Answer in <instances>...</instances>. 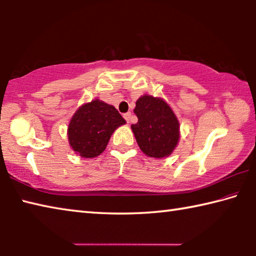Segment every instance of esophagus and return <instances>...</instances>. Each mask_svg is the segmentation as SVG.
<instances>
[{"label":"esophagus","instance_id":"1","mask_svg":"<svg viewBox=\"0 0 256 256\" xmlns=\"http://www.w3.org/2000/svg\"><path fill=\"white\" fill-rule=\"evenodd\" d=\"M124 118L126 120L128 123H130V118H131V112H125V114H124Z\"/></svg>","mask_w":256,"mask_h":256}]
</instances>
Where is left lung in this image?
<instances>
[{
	"label": "left lung",
	"mask_w": 256,
	"mask_h": 256,
	"mask_svg": "<svg viewBox=\"0 0 256 256\" xmlns=\"http://www.w3.org/2000/svg\"><path fill=\"white\" fill-rule=\"evenodd\" d=\"M138 123L131 128L142 152L151 158L172 154L180 140V123L170 105L162 98L144 94L134 108Z\"/></svg>",
	"instance_id": "obj_1"
}]
</instances>
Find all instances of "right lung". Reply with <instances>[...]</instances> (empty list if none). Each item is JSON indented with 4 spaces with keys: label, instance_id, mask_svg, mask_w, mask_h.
Masks as SVG:
<instances>
[{
    "label": "right lung",
    "instance_id": "obj_1",
    "mask_svg": "<svg viewBox=\"0 0 256 256\" xmlns=\"http://www.w3.org/2000/svg\"><path fill=\"white\" fill-rule=\"evenodd\" d=\"M125 123L114 106L94 99L78 108L72 116L68 128V144L76 154L94 158L106 149L115 130Z\"/></svg>",
    "mask_w": 256,
    "mask_h": 256
}]
</instances>
